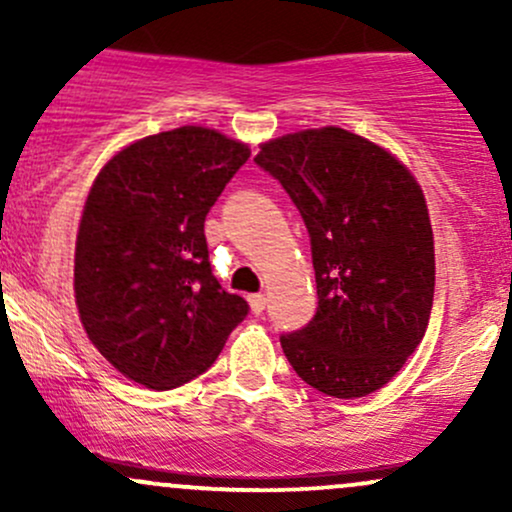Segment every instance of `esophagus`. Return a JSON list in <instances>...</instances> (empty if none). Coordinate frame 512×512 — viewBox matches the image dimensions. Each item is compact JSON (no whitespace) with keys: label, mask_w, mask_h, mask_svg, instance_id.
Returning a JSON list of instances; mask_svg holds the SVG:
<instances>
[{"label":"esophagus","mask_w":512,"mask_h":512,"mask_svg":"<svg viewBox=\"0 0 512 512\" xmlns=\"http://www.w3.org/2000/svg\"><path fill=\"white\" fill-rule=\"evenodd\" d=\"M248 303H250V310L255 315H260L264 310V305H267V298L262 296V293H252V296H248Z\"/></svg>","instance_id":"esophagus-1"}]
</instances>
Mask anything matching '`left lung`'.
<instances>
[{
	"mask_svg": "<svg viewBox=\"0 0 512 512\" xmlns=\"http://www.w3.org/2000/svg\"><path fill=\"white\" fill-rule=\"evenodd\" d=\"M255 161L289 192L313 245L317 313L281 349L325 395L380 390L421 344L433 308L424 190L385 146L332 125L269 139Z\"/></svg>",
	"mask_w": 512,
	"mask_h": 512,
	"instance_id": "left-lung-1",
	"label": "left lung"
}]
</instances>
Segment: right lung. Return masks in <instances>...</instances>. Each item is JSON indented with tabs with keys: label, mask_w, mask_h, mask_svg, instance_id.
<instances>
[{
	"label": "right lung",
	"mask_w": 512,
	"mask_h": 512,
	"mask_svg": "<svg viewBox=\"0 0 512 512\" xmlns=\"http://www.w3.org/2000/svg\"><path fill=\"white\" fill-rule=\"evenodd\" d=\"M248 158V144L185 125L122 146L88 190L76 310L105 361L149 390L202 375L248 315L211 274L204 238L209 209Z\"/></svg>",
	"instance_id": "1"
}]
</instances>
